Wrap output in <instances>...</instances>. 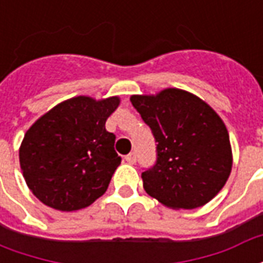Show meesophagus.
<instances>
[{"instance_id":"obj_1","label":"esophagus","mask_w":263,"mask_h":263,"mask_svg":"<svg viewBox=\"0 0 263 263\" xmlns=\"http://www.w3.org/2000/svg\"><path fill=\"white\" fill-rule=\"evenodd\" d=\"M125 160L128 162V163L134 165V163L137 162V154H135V152H131V154H128L125 156Z\"/></svg>"}]
</instances>
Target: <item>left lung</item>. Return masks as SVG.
I'll return each instance as SVG.
<instances>
[{
  "mask_svg": "<svg viewBox=\"0 0 263 263\" xmlns=\"http://www.w3.org/2000/svg\"><path fill=\"white\" fill-rule=\"evenodd\" d=\"M131 103L158 142L155 165L142 172L145 192L176 210L209 203L232 167L230 137L218 114L179 88L132 96Z\"/></svg>",
  "mask_w": 263,
  "mask_h": 263,
  "instance_id": "obj_1",
  "label": "left lung"
}]
</instances>
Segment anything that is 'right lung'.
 <instances>
[{"label":"right lung","mask_w":263,"mask_h":263,"mask_svg":"<svg viewBox=\"0 0 263 263\" xmlns=\"http://www.w3.org/2000/svg\"><path fill=\"white\" fill-rule=\"evenodd\" d=\"M120 98L94 100L79 96L42 115L26 131L20 163L31 192L60 211L84 209L108 187L121 156L105 121Z\"/></svg>","instance_id":"1"}]
</instances>
